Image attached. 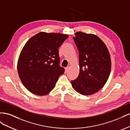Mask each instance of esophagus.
<instances>
[{
  "instance_id": "esophagus-1",
  "label": "esophagus",
  "mask_w": 130,
  "mask_h": 130,
  "mask_svg": "<svg viewBox=\"0 0 130 130\" xmlns=\"http://www.w3.org/2000/svg\"><path fill=\"white\" fill-rule=\"evenodd\" d=\"M69 67H66L65 68V70H66V72H67L68 70H69Z\"/></svg>"
}]
</instances>
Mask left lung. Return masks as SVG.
<instances>
[{
	"mask_svg": "<svg viewBox=\"0 0 130 130\" xmlns=\"http://www.w3.org/2000/svg\"><path fill=\"white\" fill-rule=\"evenodd\" d=\"M74 40L79 53L80 72L72 81L73 88L82 95H89L100 90L111 72V56L101 39L92 34L75 33Z\"/></svg>",
	"mask_w": 130,
	"mask_h": 130,
	"instance_id": "obj_1",
	"label": "left lung"
}]
</instances>
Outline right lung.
<instances>
[{
  "label": "right lung",
  "mask_w": 130,
  "mask_h": 130,
  "mask_svg": "<svg viewBox=\"0 0 130 130\" xmlns=\"http://www.w3.org/2000/svg\"><path fill=\"white\" fill-rule=\"evenodd\" d=\"M68 37L41 32L25 43L18 58L17 70L22 84L31 93L45 95L54 88L64 72L59 66L58 48Z\"/></svg>",
  "instance_id": "add662e5"
}]
</instances>
